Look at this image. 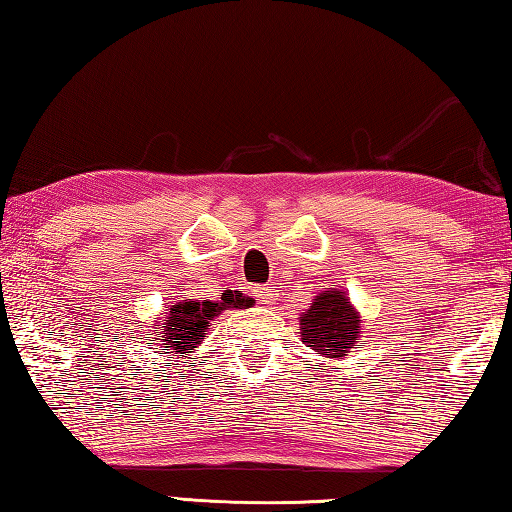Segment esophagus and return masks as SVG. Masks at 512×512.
Returning a JSON list of instances; mask_svg holds the SVG:
<instances>
[{
	"instance_id": "esophagus-1",
	"label": "esophagus",
	"mask_w": 512,
	"mask_h": 512,
	"mask_svg": "<svg viewBox=\"0 0 512 512\" xmlns=\"http://www.w3.org/2000/svg\"><path fill=\"white\" fill-rule=\"evenodd\" d=\"M255 295L259 299V303H264V306H273L277 301V290L275 286H264V288H257Z\"/></svg>"
}]
</instances>
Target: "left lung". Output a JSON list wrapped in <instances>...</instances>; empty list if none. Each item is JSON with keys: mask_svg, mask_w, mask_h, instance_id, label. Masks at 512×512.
Instances as JSON below:
<instances>
[{"mask_svg": "<svg viewBox=\"0 0 512 512\" xmlns=\"http://www.w3.org/2000/svg\"><path fill=\"white\" fill-rule=\"evenodd\" d=\"M361 314L347 297V292L325 288L312 299L310 308L299 314L301 341L325 358L350 354L361 336Z\"/></svg>", "mask_w": 512, "mask_h": 512, "instance_id": "obj_1", "label": "left lung"}]
</instances>
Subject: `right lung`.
I'll use <instances>...</instances> for the list:
<instances>
[{
    "mask_svg": "<svg viewBox=\"0 0 512 512\" xmlns=\"http://www.w3.org/2000/svg\"><path fill=\"white\" fill-rule=\"evenodd\" d=\"M253 299L242 295V292H222L220 301H198V299H182L176 306H171L162 319V345L169 347L176 354H189L195 350L209 332V325L215 317H220L224 310H244L253 306ZM158 328V330H160Z\"/></svg>",
    "mask_w": 512,
    "mask_h": 512,
    "instance_id": "obj_1",
    "label": "right lung"
}]
</instances>
